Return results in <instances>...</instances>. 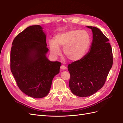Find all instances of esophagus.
Listing matches in <instances>:
<instances>
[{
  "instance_id": "obj_1",
  "label": "esophagus",
  "mask_w": 123,
  "mask_h": 123,
  "mask_svg": "<svg viewBox=\"0 0 123 123\" xmlns=\"http://www.w3.org/2000/svg\"><path fill=\"white\" fill-rule=\"evenodd\" d=\"M66 69V67H65V66L62 65V66H61V69H62V70H65Z\"/></svg>"
}]
</instances>
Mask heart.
Here are the masks:
<instances>
[{
    "label": "heart",
    "instance_id": "1",
    "mask_svg": "<svg viewBox=\"0 0 123 123\" xmlns=\"http://www.w3.org/2000/svg\"><path fill=\"white\" fill-rule=\"evenodd\" d=\"M91 43V36L87 31L71 30L57 34L54 41H50L49 46L53 57L60 55V48H64L63 52L66 58L69 61L75 62L84 58Z\"/></svg>",
    "mask_w": 123,
    "mask_h": 123
}]
</instances>
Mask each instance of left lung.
Returning a JSON list of instances; mask_svg holds the SVG:
<instances>
[{"label":"left lung","mask_w":123,"mask_h":123,"mask_svg":"<svg viewBox=\"0 0 123 123\" xmlns=\"http://www.w3.org/2000/svg\"><path fill=\"white\" fill-rule=\"evenodd\" d=\"M86 27L93 34L90 50L80 61L68 66L70 90L80 97L92 95L103 87L113 64L109 39L98 28Z\"/></svg>","instance_id":"8db88e82"}]
</instances>
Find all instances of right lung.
<instances>
[{
    "mask_svg": "<svg viewBox=\"0 0 123 123\" xmlns=\"http://www.w3.org/2000/svg\"><path fill=\"white\" fill-rule=\"evenodd\" d=\"M11 50V70L20 90L30 97H45L61 63L47 57L49 49L42 26L31 25L14 38Z\"/></svg>",
    "mask_w": 123,
    "mask_h": 123,
    "instance_id": "obj_1",
    "label": "right lung"
}]
</instances>
